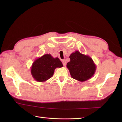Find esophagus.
I'll return each instance as SVG.
<instances>
[{
    "instance_id": "1",
    "label": "esophagus",
    "mask_w": 122,
    "mask_h": 122,
    "mask_svg": "<svg viewBox=\"0 0 122 122\" xmlns=\"http://www.w3.org/2000/svg\"><path fill=\"white\" fill-rule=\"evenodd\" d=\"M62 63H63V65L64 66H66V61L65 60H63L62 61Z\"/></svg>"
}]
</instances>
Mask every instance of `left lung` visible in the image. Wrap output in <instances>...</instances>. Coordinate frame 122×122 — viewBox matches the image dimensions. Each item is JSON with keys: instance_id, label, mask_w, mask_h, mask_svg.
I'll return each mask as SVG.
<instances>
[{"instance_id": "obj_1", "label": "left lung", "mask_w": 122, "mask_h": 122, "mask_svg": "<svg viewBox=\"0 0 122 122\" xmlns=\"http://www.w3.org/2000/svg\"><path fill=\"white\" fill-rule=\"evenodd\" d=\"M70 61L66 64L72 78L80 82H84L94 76L97 66L92 59L87 55L76 51L69 56Z\"/></svg>"}]
</instances>
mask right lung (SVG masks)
<instances>
[{"instance_id": "right-lung-1", "label": "right lung", "mask_w": 122, "mask_h": 122, "mask_svg": "<svg viewBox=\"0 0 122 122\" xmlns=\"http://www.w3.org/2000/svg\"><path fill=\"white\" fill-rule=\"evenodd\" d=\"M63 66L60 59L50 54H45L36 59L31 67V73L36 81L44 82L53 76L55 69Z\"/></svg>"}]
</instances>
